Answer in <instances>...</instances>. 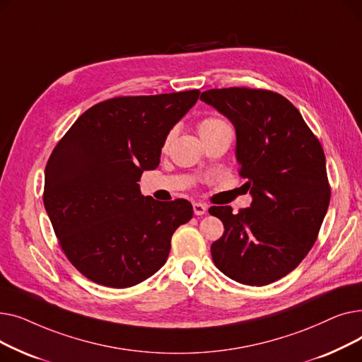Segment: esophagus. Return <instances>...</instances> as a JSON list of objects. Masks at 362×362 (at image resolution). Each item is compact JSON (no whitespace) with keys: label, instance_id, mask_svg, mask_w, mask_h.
I'll return each mask as SVG.
<instances>
[{"label":"esophagus","instance_id":"esophagus-1","mask_svg":"<svg viewBox=\"0 0 362 362\" xmlns=\"http://www.w3.org/2000/svg\"><path fill=\"white\" fill-rule=\"evenodd\" d=\"M194 213L195 216H202L206 213V205L202 202H194Z\"/></svg>","mask_w":362,"mask_h":362}]
</instances>
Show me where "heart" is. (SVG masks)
Segmentation results:
<instances>
[{
    "instance_id": "b5f03b06",
    "label": "heart",
    "mask_w": 362,
    "mask_h": 362,
    "mask_svg": "<svg viewBox=\"0 0 362 362\" xmlns=\"http://www.w3.org/2000/svg\"><path fill=\"white\" fill-rule=\"evenodd\" d=\"M223 126H227L223 120L220 119H216V117H208V119H204L199 124H198V129H199V133L201 135H204V133H210L218 127H223ZM171 136H173V133H170V135L165 138V145L170 142Z\"/></svg>"
}]
</instances>
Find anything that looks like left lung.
Instances as JSON below:
<instances>
[{
	"mask_svg": "<svg viewBox=\"0 0 362 362\" xmlns=\"http://www.w3.org/2000/svg\"><path fill=\"white\" fill-rule=\"evenodd\" d=\"M201 101L235 126L239 175L252 197L238 214L229 205L210 208L224 224L211 245L213 261L232 280L264 286L296 269L317 239L330 202L325 151L276 92L210 89Z\"/></svg>",
	"mask_w": 362,
	"mask_h": 362,
	"instance_id": "obj_1",
	"label": "left lung"
}]
</instances>
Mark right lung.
I'll return each instance as SVG.
<instances>
[{
  "label": "right lung",
  "instance_id": "obj_1",
  "mask_svg": "<svg viewBox=\"0 0 362 362\" xmlns=\"http://www.w3.org/2000/svg\"><path fill=\"white\" fill-rule=\"evenodd\" d=\"M199 93L107 100L54 148L44 205L66 257L89 280L116 289L146 280L165 264L175 230L192 218L191 202L144 197L138 182L158 167L167 135Z\"/></svg>",
  "mask_w": 362,
  "mask_h": 362
}]
</instances>
